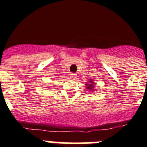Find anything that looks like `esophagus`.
<instances>
[{
  "label": "esophagus",
  "instance_id": "obj_1",
  "mask_svg": "<svg viewBox=\"0 0 147 147\" xmlns=\"http://www.w3.org/2000/svg\"><path fill=\"white\" fill-rule=\"evenodd\" d=\"M76 75L74 74H71L69 75V78L70 79H71V80H74L75 78H76Z\"/></svg>",
  "mask_w": 147,
  "mask_h": 147
}]
</instances>
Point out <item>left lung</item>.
Here are the masks:
<instances>
[{
  "label": "left lung",
  "instance_id": "8db88e82",
  "mask_svg": "<svg viewBox=\"0 0 147 147\" xmlns=\"http://www.w3.org/2000/svg\"><path fill=\"white\" fill-rule=\"evenodd\" d=\"M85 88H87V90H89L90 92L95 91L94 90L96 88V83H94L93 80H90L89 82L85 84Z\"/></svg>",
  "mask_w": 147,
  "mask_h": 147
}]
</instances>
